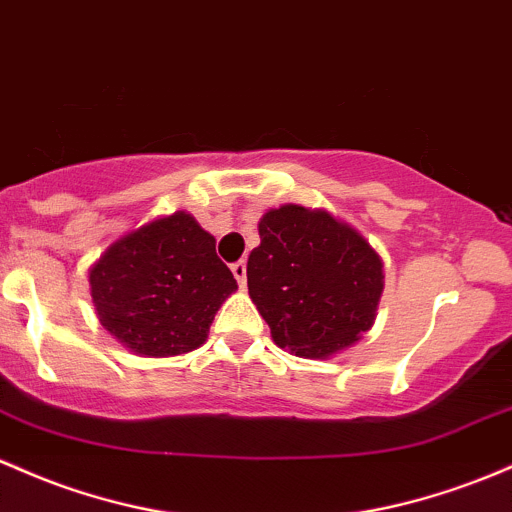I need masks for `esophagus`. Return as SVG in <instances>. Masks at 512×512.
<instances>
[{
    "instance_id": "34e87169",
    "label": "esophagus",
    "mask_w": 512,
    "mask_h": 512,
    "mask_svg": "<svg viewBox=\"0 0 512 512\" xmlns=\"http://www.w3.org/2000/svg\"><path fill=\"white\" fill-rule=\"evenodd\" d=\"M230 269H233V277L238 279V284L243 286L245 279H247V267H245V262H235V265L230 267Z\"/></svg>"
}]
</instances>
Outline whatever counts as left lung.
<instances>
[{"mask_svg":"<svg viewBox=\"0 0 512 512\" xmlns=\"http://www.w3.org/2000/svg\"><path fill=\"white\" fill-rule=\"evenodd\" d=\"M247 257L250 299L272 340L296 357L323 359L372 328L384 262L355 228L328 211L284 204L257 223Z\"/></svg>","mask_w":512,"mask_h":512,"instance_id":"obj_1","label":"left lung"}]
</instances>
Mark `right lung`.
Wrapping results in <instances>:
<instances>
[{
    "mask_svg": "<svg viewBox=\"0 0 512 512\" xmlns=\"http://www.w3.org/2000/svg\"><path fill=\"white\" fill-rule=\"evenodd\" d=\"M99 323L136 355L174 357L204 345L238 289L216 238L177 211L123 235L89 269Z\"/></svg>",
    "mask_w": 512,
    "mask_h": 512,
    "instance_id": "add662e5",
    "label": "right lung"
}]
</instances>
